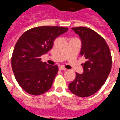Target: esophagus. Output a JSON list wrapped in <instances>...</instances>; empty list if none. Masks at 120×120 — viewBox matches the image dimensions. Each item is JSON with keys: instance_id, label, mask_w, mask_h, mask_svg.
<instances>
[{"instance_id": "esophagus-1", "label": "esophagus", "mask_w": 120, "mask_h": 120, "mask_svg": "<svg viewBox=\"0 0 120 120\" xmlns=\"http://www.w3.org/2000/svg\"><path fill=\"white\" fill-rule=\"evenodd\" d=\"M59 70H63V71H66L67 69H65L64 67H63V66H60L59 67Z\"/></svg>"}]
</instances>
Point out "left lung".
Segmentation results:
<instances>
[{
    "label": "left lung",
    "instance_id": "8db88e82",
    "mask_svg": "<svg viewBox=\"0 0 120 120\" xmlns=\"http://www.w3.org/2000/svg\"><path fill=\"white\" fill-rule=\"evenodd\" d=\"M72 30L81 38L80 53L86 61L82 64L83 73H76L69 88L75 95L86 97L94 94L105 83L112 68L111 53L104 39L92 29L78 27Z\"/></svg>",
    "mask_w": 120,
    "mask_h": 120
}]
</instances>
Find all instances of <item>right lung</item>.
I'll return each instance as SVG.
<instances>
[{
    "instance_id": "1",
    "label": "right lung",
    "mask_w": 120,
    "mask_h": 120,
    "mask_svg": "<svg viewBox=\"0 0 120 120\" xmlns=\"http://www.w3.org/2000/svg\"><path fill=\"white\" fill-rule=\"evenodd\" d=\"M67 30L58 26L36 27L18 39L12 56V68L18 83L26 92L37 96L50 89L58 67L42 62L41 56L47 53L55 39Z\"/></svg>"
}]
</instances>
